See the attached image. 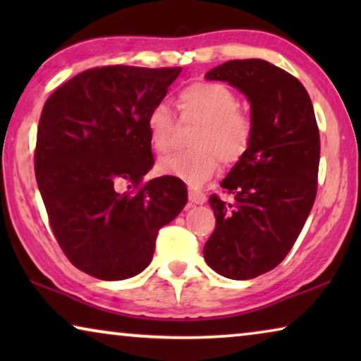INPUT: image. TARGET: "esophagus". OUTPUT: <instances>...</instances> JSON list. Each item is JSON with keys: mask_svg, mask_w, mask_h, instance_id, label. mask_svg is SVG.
Listing matches in <instances>:
<instances>
[{"mask_svg": "<svg viewBox=\"0 0 361 361\" xmlns=\"http://www.w3.org/2000/svg\"><path fill=\"white\" fill-rule=\"evenodd\" d=\"M189 200L195 205H202V204H205V202H207V195L204 194V192H200L197 189H190L189 190Z\"/></svg>", "mask_w": 361, "mask_h": 361, "instance_id": "esophagus-1", "label": "esophagus"}]
</instances>
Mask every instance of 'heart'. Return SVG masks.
<instances>
[{
    "mask_svg": "<svg viewBox=\"0 0 361 361\" xmlns=\"http://www.w3.org/2000/svg\"><path fill=\"white\" fill-rule=\"evenodd\" d=\"M177 105L182 121L199 125L190 140L194 149L161 157L159 174L199 187L215 174L220 161L231 166L243 159L253 140V121L238 108L240 100L231 88L216 82L190 83L180 90ZM146 130L152 149L159 154L171 149L177 123L166 103L151 108Z\"/></svg>",
    "mask_w": 361,
    "mask_h": 361,
    "instance_id": "b5f03b06",
    "label": "heart"
}]
</instances>
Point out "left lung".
I'll use <instances>...</instances> for the list:
<instances>
[{
    "mask_svg": "<svg viewBox=\"0 0 361 361\" xmlns=\"http://www.w3.org/2000/svg\"><path fill=\"white\" fill-rule=\"evenodd\" d=\"M248 98L253 140L221 180L231 202L210 195L216 225L204 258L228 279H253L286 258L317 194L320 137L302 83L261 59L230 61L205 73Z\"/></svg>",
    "mask_w": 361,
    "mask_h": 361,
    "instance_id": "obj_1",
    "label": "left lung"
}]
</instances>
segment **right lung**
<instances>
[{
	"instance_id": "add662e5",
	"label": "right lung",
	"mask_w": 361,
	"mask_h": 361,
	"mask_svg": "<svg viewBox=\"0 0 361 361\" xmlns=\"http://www.w3.org/2000/svg\"><path fill=\"white\" fill-rule=\"evenodd\" d=\"M180 71L90 68L59 87L42 108L34 152L39 190L62 251L93 278L140 274L154 255L157 231L187 204L177 177L141 185L154 166L146 116Z\"/></svg>"
}]
</instances>
